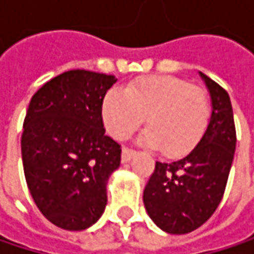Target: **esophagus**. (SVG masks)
<instances>
[{"instance_id":"esophagus-1","label":"esophagus","mask_w":254,"mask_h":254,"mask_svg":"<svg viewBox=\"0 0 254 254\" xmlns=\"http://www.w3.org/2000/svg\"><path fill=\"white\" fill-rule=\"evenodd\" d=\"M133 156H135V151L125 147V148L122 150V163H127Z\"/></svg>"}]
</instances>
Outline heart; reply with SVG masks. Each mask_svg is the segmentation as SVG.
<instances>
[{"label": "heart", "instance_id": "heart-1", "mask_svg": "<svg viewBox=\"0 0 254 254\" xmlns=\"http://www.w3.org/2000/svg\"><path fill=\"white\" fill-rule=\"evenodd\" d=\"M207 92L185 79L168 75L130 82L127 89L112 88L103 98L101 118L115 139H127L144 124L139 142L160 148L168 157L191 151L210 121Z\"/></svg>", "mask_w": 254, "mask_h": 254}]
</instances>
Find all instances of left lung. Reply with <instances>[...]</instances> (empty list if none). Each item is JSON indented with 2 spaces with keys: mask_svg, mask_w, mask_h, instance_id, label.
Here are the masks:
<instances>
[{
  "mask_svg": "<svg viewBox=\"0 0 254 254\" xmlns=\"http://www.w3.org/2000/svg\"><path fill=\"white\" fill-rule=\"evenodd\" d=\"M198 75L210 95L209 125L188 154L169 163L156 162L142 195L148 216L168 234H188L215 213L234 160L237 138L228 92Z\"/></svg>",
  "mask_w": 254,
  "mask_h": 254,
  "instance_id": "left-lung-1",
  "label": "left lung"
}]
</instances>
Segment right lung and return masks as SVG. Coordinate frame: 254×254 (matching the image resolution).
<instances>
[{
	"label": "right lung",
	"mask_w": 254,
	"mask_h": 254,
	"mask_svg": "<svg viewBox=\"0 0 254 254\" xmlns=\"http://www.w3.org/2000/svg\"><path fill=\"white\" fill-rule=\"evenodd\" d=\"M118 79L69 70L32 97L22 135L27 188L56 227H92L107 204V182L121 165V145L104 132L101 104Z\"/></svg>",
	"instance_id": "obj_1"
}]
</instances>
